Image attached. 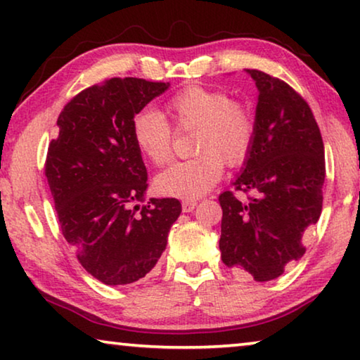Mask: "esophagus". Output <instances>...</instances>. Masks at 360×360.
Wrapping results in <instances>:
<instances>
[{"label":"esophagus","mask_w":360,"mask_h":360,"mask_svg":"<svg viewBox=\"0 0 360 360\" xmlns=\"http://www.w3.org/2000/svg\"><path fill=\"white\" fill-rule=\"evenodd\" d=\"M197 207L195 199H184L182 200V210L184 212H192Z\"/></svg>","instance_id":"1"}]
</instances>
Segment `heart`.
I'll use <instances>...</instances> for the list:
<instances>
[{
  "instance_id": "b5f03b06",
  "label": "heart",
  "mask_w": 360,
  "mask_h": 360,
  "mask_svg": "<svg viewBox=\"0 0 360 360\" xmlns=\"http://www.w3.org/2000/svg\"><path fill=\"white\" fill-rule=\"evenodd\" d=\"M163 115L141 110L131 122V140L141 156L155 166L173 158L174 131L194 130V158L176 161L155 179L158 192L174 197H200L209 192L226 166H240L251 153L256 119L250 105L221 89L187 86L163 105Z\"/></svg>"
}]
</instances>
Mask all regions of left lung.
I'll list each match as a JSON object with an SVG mask.
<instances>
[{"label":"left lung","instance_id":"8db88e82","mask_svg":"<svg viewBox=\"0 0 360 360\" xmlns=\"http://www.w3.org/2000/svg\"><path fill=\"white\" fill-rule=\"evenodd\" d=\"M256 139L233 182L221 192L220 251L225 266L257 282L272 281L305 255L302 238L321 215L325 146L310 105L290 84L259 70Z\"/></svg>","mask_w":360,"mask_h":360}]
</instances>
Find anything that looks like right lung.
<instances>
[{"label":"right lung","mask_w":360,"mask_h":360,"mask_svg":"<svg viewBox=\"0 0 360 360\" xmlns=\"http://www.w3.org/2000/svg\"><path fill=\"white\" fill-rule=\"evenodd\" d=\"M166 89L163 81L130 77L89 86L65 104L49 145L45 176L60 229L79 264L105 285L148 274L181 214L174 197L131 209L148 186L131 122Z\"/></svg>","instance_id":"right-lung-1"}]
</instances>
